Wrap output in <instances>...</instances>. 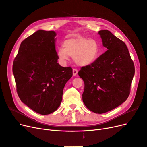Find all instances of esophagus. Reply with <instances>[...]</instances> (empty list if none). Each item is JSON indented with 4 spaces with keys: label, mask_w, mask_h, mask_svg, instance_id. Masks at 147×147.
Instances as JSON below:
<instances>
[{
    "label": "esophagus",
    "mask_w": 147,
    "mask_h": 147,
    "mask_svg": "<svg viewBox=\"0 0 147 147\" xmlns=\"http://www.w3.org/2000/svg\"><path fill=\"white\" fill-rule=\"evenodd\" d=\"M78 70L76 69H73V74L74 76H76L78 74Z\"/></svg>",
    "instance_id": "esophagus-1"
}]
</instances>
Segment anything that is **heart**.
<instances>
[{
	"label": "heart",
	"instance_id": "obj_1",
	"mask_svg": "<svg viewBox=\"0 0 147 147\" xmlns=\"http://www.w3.org/2000/svg\"><path fill=\"white\" fill-rule=\"evenodd\" d=\"M100 54V46L98 41L85 37L71 38L63 42V48L57 51L59 59L65 63L68 56L73 57L74 62L80 67H87L95 61Z\"/></svg>",
	"mask_w": 147,
	"mask_h": 147
}]
</instances>
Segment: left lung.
<instances>
[{
	"mask_svg": "<svg viewBox=\"0 0 147 147\" xmlns=\"http://www.w3.org/2000/svg\"><path fill=\"white\" fill-rule=\"evenodd\" d=\"M98 34L107 51L92 65L82 67L78 74L84 82L85 106L94 113H103L119 106L128 98L135 69L123 41L109 30Z\"/></svg>",
	"mask_w": 147,
	"mask_h": 147,
	"instance_id": "8db88e82",
	"label": "left lung"
}]
</instances>
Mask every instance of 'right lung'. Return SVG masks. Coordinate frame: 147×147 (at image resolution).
Here are the masks:
<instances>
[{"label":"right lung","instance_id":"1","mask_svg":"<svg viewBox=\"0 0 147 147\" xmlns=\"http://www.w3.org/2000/svg\"><path fill=\"white\" fill-rule=\"evenodd\" d=\"M56 35L54 31L37 30L21 42L13 61V73L19 97L41 115L57 109L65 84L73 76L71 68L57 63Z\"/></svg>","mask_w":147,"mask_h":147}]
</instances>
